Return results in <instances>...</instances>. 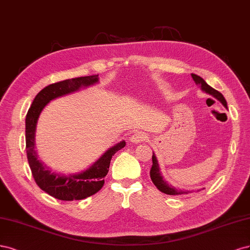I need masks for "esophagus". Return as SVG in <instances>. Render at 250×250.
I'll return each instance as SVG.
<instances>
[{
	"mask_svg": "<svg viewBox=\"0 0 250 250\" xmlns=\"http://www.w3.org/2000/svg\"><path fill=\"white\" fill-rule=\"evenodd\" d=\"M147 134H146L144 132H137L135 134H133V136L131 137V141L134 143H140L143 141L147 140Z\"/></svg>",
	"mask_w": 250,
	"mask_h": 250,
	"instance_id": "obj_1",
	"label": "esophagus"
}]
</instances>
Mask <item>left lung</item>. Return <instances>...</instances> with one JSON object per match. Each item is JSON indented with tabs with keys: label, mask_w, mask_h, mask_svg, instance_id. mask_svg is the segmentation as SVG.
<instances>
[{
	"label": "left lung",
	"mask_w": 250,
	"mask_h": 250,
	"mask_svg": "<svg viewBox=\"0 0 250 250\" xmlns=\"http://www.w3.org/2000/svg\"><path fill=\"white\" fill-rule=\"evenodd\" d=\"M193 80H194L195 83L200 85L201 86V89H203L204 91H206L207 93L213 95L214 98H216L218 101H220L222 103V104L224 107L228 108V104H227V101H225L224 96L219 92L217 91L216 89H214L213 87H211L210 85H208L205 80L203 78H200L199 76L197 75H194L192 74L191 75ZM152 166L150 168V179L152 181V183H154L157 188L161 191L165 193V194H168V195H182V194H187V193H189V191H183V190H178L175 188H172L170 185H169L167 182H165L163 180V176L161 175L160 173V169H159V164H158V161L156 159V156L155 154H152Z\"/></svg>",
	"instance_id": "left-lung-1"
}]
</instances>
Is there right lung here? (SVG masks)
I'll list each match as a JSON object with an SVG mask.
<instances>
[{
  "label": "right lung",
  "instance_id": "obj_1",
  "mask_svg": "<svg viewBox=\"0 0 250 250\" xmlns=\"http://www.w3.org/2000/svg\"><path fill=\"white\" fill-rule=\"evenodd\" d=\"M98 77L99 75L79 77L46 86L35 96L26 116V151L32 175L40 189L60 200H81L99 192L104 184V178L109 171L112 156L125 146V141L119 142L104 152L86 171L67 176L51 173L37 159L34 134L40 112L50 101L77 91L82 86L87 87L96 83Z\"/></svg>",
  "mask_w": 250,
  "mask_h": 250
}]
</instances>
